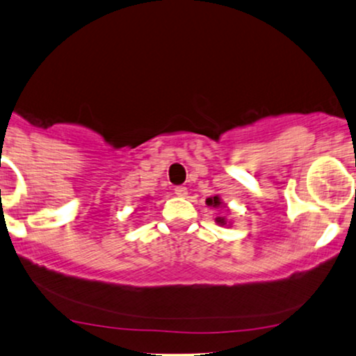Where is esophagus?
<instances>
[{
	"instance_id": "obj_1",
	"label": "esophagus",
	"mask_w": 356,
	"mask_h": 356,
	"mask_svg": "<svg viewBox=\"0 0 356 356\" xmlns=\"http://www.w3.org/2000/svg\"><path fill=\"white\" fill-rule=\"evenodd\" d=\"M174 193L177 197H186L187 195V187H184V186H179V187H175L174 188Z\"/></svg>"
}]
</instances>
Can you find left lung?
<instances>
[{
    "mask_svg": "<svg viewBox=\"0 0 356 356\" xmlns=\"http://www.w3.org/2000/svg\"><path fill=\"white\" fill-rule=\"evenodd\" d=\"M205 202H207V205L213 207V209H218V207L223 205V202H222V199H220L218 195L209 197V199H207ZM217 223H220V225H227V220H225V217H218V218H217Z\"/></svg>",
    "mask_w": 356,
    "mask_h": 356,
    "instance_id": "8db88e82",
    "label": "left lung"
}]
</instances>
